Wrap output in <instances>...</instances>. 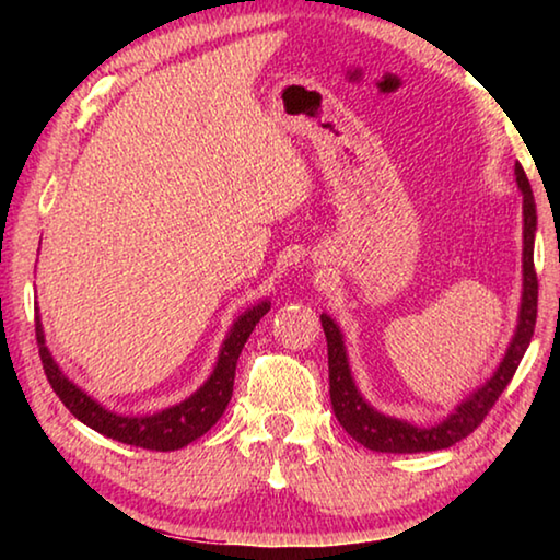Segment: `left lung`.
Returning a JSON list of instances; mask_svg holds the SVG:
<instances>
[{
  "instance_id": "obj_1",
  "label": "left lung",
  "mask_w": 560,
  "mask_h": 560,
  "mask_svg": "<svg viewBox=\"0 0 560 560\" xmlns=\"http://www.w3.org/2000/svg\"><path fill=\"white\" fill-rule=\"evenodd\" d=\"M514 173H516V185L521 189V195H524V293H521L516 334L511 338V346L506 350L504 360L499 363L497 373L491 375L479 390H474L467 400L459 402L457 410L444 417L440 424H432V428H417V424L373 410V407L363 400V395L358 393L353 375H350L343 334H340V328L330 320V316L320 314V326H324L326 343H328L330 405H334V412L338 417V422L343 424V430L355 442L363 444V447L373 452H393V454L447 450L485 422V417L499 400V395L506 390L511 377H514L521 358H524L526 348L530 343V336H534L536 311H538V279L534 269L536 202H534V192H530L524 167L516 163Z\"/></svg>"
}]
</instances>
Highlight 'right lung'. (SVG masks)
<instances>
[{
  "label": "right lung",
  "mask_w": 560,
  "mask_h": 560,
  "mask_svg": "<svg viewBox=\"0 0 560 560\" xmlns=\"http://www.w3.org/2000/svg\"><path fill=\"white\" fill-rule=\"evenodd\" d=\"M267 311H269V301H261L249 311H244V314L234 320L230 336H226L222 343L214 371L210 377H207V383L200 387V390L189 395L187 400H183L179 405H173L163 412L145 415V417H122V415L110 412L93 400V397L83 393L79 385H73L69 377L59 371V365L54 363L49 348H46L39 316H36V346H39L46 381L51 383L54 393L61 397V402L69 407L71 415L79 417L83 424H89L91 430L106 434L110 440L132 444V447L173 452V450L185 447L189 442H195L197 438H202V434L210 430L217 420H220L222 412L226 410V405L232 400L236 360H240L246 338L252 336L254 326L267 316Z\"/></svg>",
  "instance_id": "add662e5"
}]
</instances>
